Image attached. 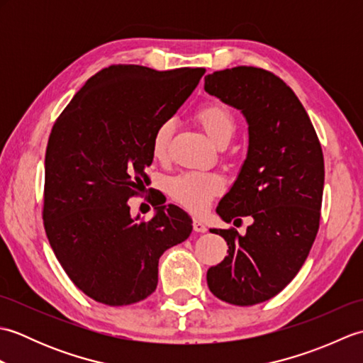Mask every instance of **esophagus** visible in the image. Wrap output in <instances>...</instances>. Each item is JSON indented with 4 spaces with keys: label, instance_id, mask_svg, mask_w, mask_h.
<instances>
[{
    "label": "esophagus",
    "instance_id": "1",
    "mask_svg": "<svg viewBox=\"0 0 363 363\" xmlns=\"http://www.w3.org/2000/svg\"><path fill=\"white\" fill-rule=\"evenodd\" d=\"M194 230H196V233H206L207 230V226L204 225V221L201 218H194Z\"/></svg>",
    "mask_w": 363,
    "mask_h": 363
}]
</instances>
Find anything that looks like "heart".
I'll return each mask as SVG.
<instances>
[{
  "label": "heart",
  "instance_id": "1",
  "mask_svg": "<svg viewBox=\"0 0 363 363\" xmlns=\"http://www.w3.org/2000/svg\"><path fill=\"white\" fill-rule=\"evenodd\" d=\"M196 121L201 125L211 140L217 146H225L234 135L237 123L234 113L221 103H207L195 112ZM173 123L162 121L151 137L152 157L164 162L168 159L172 142ZM223 189V179L209 172H186L168 182V194L177 204L191 212H203Z\"/></svg>",
  "mask_w": 363,
  "mask_h": 363
}]
</instances>
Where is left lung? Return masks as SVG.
<instances>
[{"mask_svg":"<svg viewBox=\"0 0 363 363\" xmlns=\"http://www.w3.org/2000/svg\"><path fill=\"white\" fill-rule=\"evenodd\" d=\"M207 94L240 109L248 121V157L217 212L226 223L252 217L237 229H212L228 257L207 269L215 296L234 306L264 303L298 274L317 237L325 159L312 121L279 76L234 67L204 78Z\"/></svg>","mask_w":363,"mask_h":363,"instance_id":"left-lung-1","label":"left lung"}]
</instances>
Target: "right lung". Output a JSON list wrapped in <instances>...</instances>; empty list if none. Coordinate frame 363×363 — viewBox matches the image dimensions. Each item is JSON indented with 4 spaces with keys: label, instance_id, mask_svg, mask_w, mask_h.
<instances>
[{
    "label": "right lung",
    "instance_id": "right-lung-1",
    "mask_svg": "<svg viewBox=\"0 0 363 363\" xmlns=\"http://www.w3.org/2000/svg\"><path fill=\"white\" fill-rule=\"evenodd\" d=\"M204 73L106 67L54 121L45 154V233L68 277L98 303L148 298L160 256L191 233V218L177 206L154 201L156 215L137 221L126 201L150 181L154 129L173 117Z\"/></svg>",
    "mask_w": 363,
    "mask_h": 363
}]
</instances>
